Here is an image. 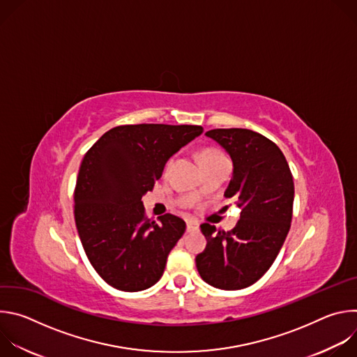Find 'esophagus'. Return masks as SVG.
<instances>
[{
  "mask_svg": "<svg viewBox=\"0 0 357 357\" xmlns=\"http://www.w3.org/2000/svg\"><path fill=\"white\" fill-rule=\"evenodd\" d=\"M197 229H199V225H197L196 222L190 220V222H188V223H186V231H188V233H190V231H196Z\"/></svg>",
  "mask_w": 357,
  "mask_h": 357,
  "instance_id": "34e87169",
  "label": "esophagus"
}]
</instances>
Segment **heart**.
I'll use <instances>...</instances> for the list:
<instances>
[{
  "instance_id": "obj_1",
  "label": "heart",
  "mask_w": 357,
  "mask_h": 357,
  "mask_svg": "<svg viewBox=\"0 0 357 357\" xmlns=\"http://www.w3.org/2000/svg\"><path fill=\"white\" fill-rule=\"evenodd\" d=\"M223 157H225V155L222 154V152H220L219 149L208 146V148L200 149V152H199V162H200V165H202V164H208V162L220 160V158H223ZM193 197H199V193H197V192L193 193Z\"/></svg>"
}]
</instances>
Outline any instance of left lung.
<instances>
[{
  "mask_svg": "<svg viewBox=\"0 0 357 357\" xmlns=\"http://www.w3.org/2000/svg\"><path fill=\"white\" fill-rule=\"evenodd\" d=\"M206 135L233 161L225 192L241 209L230 231L200 225L208 244L196 256L202 280L226 291L259 281L277 259L291 227L294 181L281 149L267 137L245 128H216Z\"/></svg>",
  "mask_w": 357,
  "mask_h": 357,
  "instance_id": "8db88e82",
  "label": "left lung"
}]
</instances>
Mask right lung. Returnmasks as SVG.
<instances>
[{
	"label": "right lung",
	"mask_w": 357,
	"mask_h": 357,
	"mask_svg": "<svg viewBox=\"0 0 357 357\" xmlns=\"http://www.w3.org/2000/svg\"><path fill=\"white\" fill-rule=\"evenodd\" d=\"M200 126H119L86 152L75 188V222L86 256L109 285L127 292L154 285L185 222L146 219L141 197L167 161L200 135Z\"/></svg>",
	"instance_id": "add662e5"
}]
</instances>
